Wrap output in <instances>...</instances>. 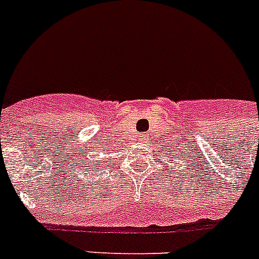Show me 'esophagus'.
<instances>
[{
  "instance_id": "1",
  "label": "esophagus",
  "mask_w": 259,
  "mask_h": 259,
  "mask_svg": "<svg viewBox=\"0 0 259 259\" xmlns=\"http://www.w3.org/2000/svg\"><path fill=\"white\" fill-rule=\"evenodd\" d=\"M140 137H141V141H142V142H146V141L149 140L148 134H144V136H140Z\"/></svg>"
}]
</instances>
